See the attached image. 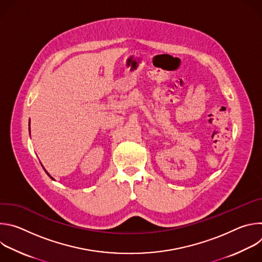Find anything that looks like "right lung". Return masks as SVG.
<instances>
[{
	"instance_id": "obj_1",
	"label": "right lung",
	"mask_w": 262,
	"mask_h": 262,
	"mask_svg": "<svg viewBox=\"0 0 262 262\" xmlns=\"http://www.w3.org/2000/svg\"><path fill=\"white\" fill-rule=\"evenodd\" d=\"M29 125H30V124H29ZM29 128H30V127H29ZM45 171H46V170H45ZM46 172H47V171H46ZM47 174H48V175H49V176H50V177H51V178H52V179H53V177H52V176H51V175H50V174H49V173H48V172H47Z\"/></svg>"
}]
</instances>
